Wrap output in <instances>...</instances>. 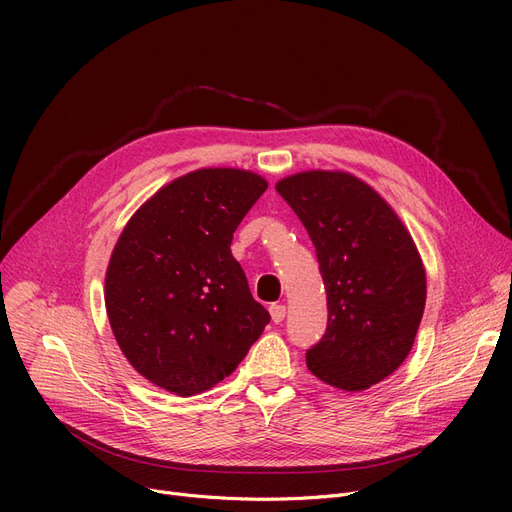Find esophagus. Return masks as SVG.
Instances as JSON below:
<instances>
[{
  "label": "esophagus",
  "mask_w": 512,
  "mask_h": 512,
  "mask_svg": "<svg viewBox=\"0 0 512 512\" xmlns=\"http://www.w3.org/2000/svg\"><path fill=\"white\" fill-rule=\"evenodd\" d=\"M270 313H272V321H274V324H280V321H284V317H286V307L280 305V303H274V305L270 307Z\"/></svg>",
  "instance_id": "34e87169"
}]
</instances>
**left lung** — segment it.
<instances>
[{"label": "left lung", "mask_w": 512, "mask_h": 512, "mask_svg": "<svg viewBox=\"0 0 512 512\" xmlns=\"http://www.w3.org/2000/svg\"><path fill=\"white\" fill-rule=\"evenodd\" d=\"M276 191L307 228L326 286L328 328L307 351L309 371L346 392L382 382L411 353L425 309L409 230L353 174L301 172Z\"/></svg>", "instance_id": "1"}]
</instances>
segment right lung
I'll return each instance as SVG.
<instances>
[{
  "label": "right lung",
  "instance_id": "obj_1",
  "mask_svg": "<svg viewBox=\"0 0 512 512\" xmlns=\"http://www.w3.org/2000/svg\"><path fill=\"white\" fill-rule=\"evenodd\" d=\"M253 172L203 168L132 215L105 274V309L128 363L178 396L213 388L270 324L230 245L265 193Z\"/></svg>",
  "mask_w": 512,
  "mask_h": 512
}]
</instances>
